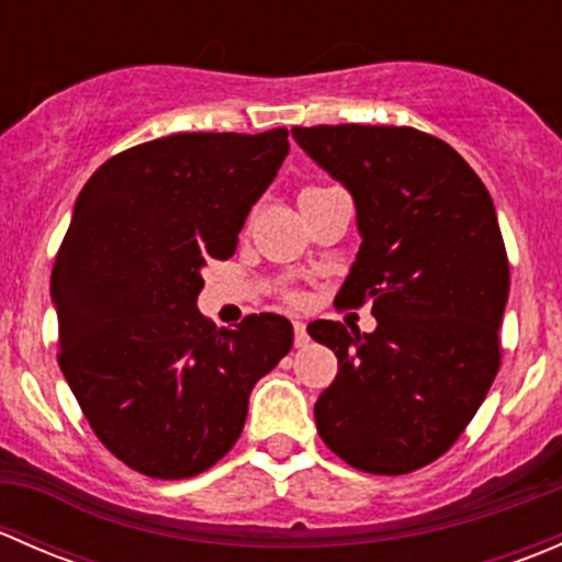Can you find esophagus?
<instances>
[{
    "label": "esophagus",
    "mask_w": 562,
    "mask_h": 562,
    "mask_svg": "<svg viewBox=\"0 0 562 562\" xmlns=\"http://www.w3.org/2000/svg\"><path fill=\"white\" fill-rule=\"evenodd\" d=\"M293 342H296V348H304L310 342L307 326L302 321H293Z\"/></svg>",
    "instance_id": "34e87169"
}]
</instances>
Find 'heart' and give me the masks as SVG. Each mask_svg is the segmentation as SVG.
<instances>
[{
    "label": "heart",
    "mask_w": 562,
    "mask_h": 562,
    "mask_svg": "<svg viewBox=\"0 0 562 562\" xmlns=\"http://www.w3.org/2000/svg\"><path fill=\"white\" fill-rule=\"evenodd\" d=\"M310 190H313V187H310Z\"/></svg>",
    "instance_id": "heart-1"
}]
</instances>
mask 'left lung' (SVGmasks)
Segmentation results:
<instances>
[{"instance_id":"obj_1","label":"left lung","mask_w":562,"mask_h":562,"mask_svg":"<svg viewBox=\"0 0 562 562\" xmlns=\"http://www.w3.org/2000/svg\"><path fill=\"white\" fill-rule=\"evenodd\" d=\"M353 195L361 247L339 302H372L375 331L313 321L339 372L315 402L323 443L356 470L402 475L457 443L501 370L508 258L484 181L413 127H293Z\"/></svg>"}]
</instances>
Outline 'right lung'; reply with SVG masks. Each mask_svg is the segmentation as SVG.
<instances>
[{
  "mask_svg": "<svg viewBox=\"0 0 562 562\" xmlns=\"http://www.w3.org/2000/svg\"><path fill=\"white\" fill-rule=\"evenodd\" d=\"M288 130L179 133L133 146L83 184L50 271L59 367L100 443L151 479H192L239 440L249 391L293 326L274 313L214 328L203 266L236 252L285 160Z\"/></svg>",
  "mask_w": 562,
  "mask_h": 562,
  "instance_id": "obj_1",
  "label": "right lung"
}]
</instances>
